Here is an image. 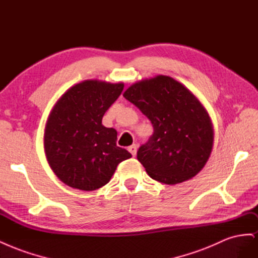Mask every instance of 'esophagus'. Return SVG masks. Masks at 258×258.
Wrapping results in <instances>:
<instances>
[{
    "mask_svg": "<svg viewBox=\"0 0 258 258\" xmlns=\"http://www.w3.org/2000/svg\"><path fill=\"white\" fill-rule=\"evenodd\" d=\"M128 151L132 153L133 156H135L137 153V145H133L128 148Z\"/></svg>",
    "mask_w": 258,
    "mask_h": 258,
    "instance_id": "obj_1",
    "label": "esophagus"
}]
</instances>
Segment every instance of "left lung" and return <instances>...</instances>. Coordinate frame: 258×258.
<instances>
[{
	"label": "left lung",
	"instance_id": "obj_1",
	"mask_svg": "<svg viewBox=\"0 0 258 258\" xmlns=\"http://www.w3.org/2000/svg\"><path fill=\"white\" fill-rule=\"evenodd\" d=\"M123 96L153 125L137 160L152 179L174 185L203 170L212 152L213 124L201 101L179 81L165 75L141 79Z\"/></svg>",
	"mask_w": 258,
	"mask_h": 258
}]
</instances>
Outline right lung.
Listing matches in <instances>:
<instances>
[{"label":"right lung","instance_id":"add662e5","mask_svg":"<svg viewBox=\"0 0 258 258\" xmlns=\"http://www.w3.org/2000/svg\"><path fill=\"white\" fill-rule=\"evenodd\" d=\"M124 88L123 82L88 79L57 99L44 131L49 166L63 183L94 190L110 181L117 166L132 154L117 146L118 133L102 119Z\"/></svg>","mask_w":258,"mask_h":258}]
</instances>
